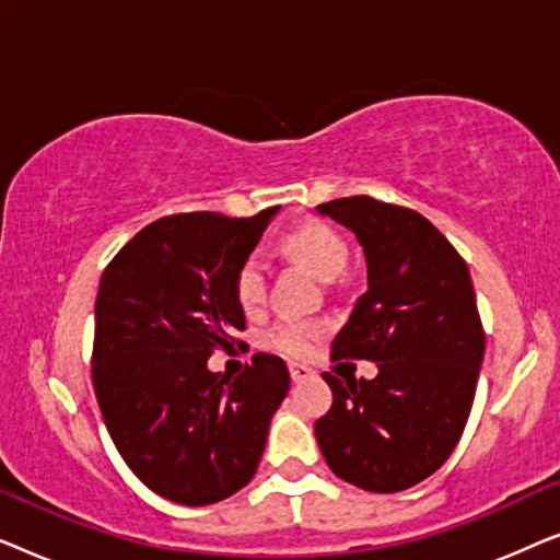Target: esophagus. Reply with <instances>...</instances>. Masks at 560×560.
<instances>
[{
  "instance_id": "1",
  "label": "esophagus",
  "mask_w": 560,
  "mask_h": 560,
  "mask_svg": "<svg viewBox=\"0 0 560 560\" xmlns=\"http://www.w3.org/2000/svg\"><path fill=\"white\" fill-rule=\"evenodd\" d=\"M288 372H290V380H293V382H303V380H308V377H311V370H308V366L295 364V362H290V364H288Z\"/></svg>"
}]
</instances>
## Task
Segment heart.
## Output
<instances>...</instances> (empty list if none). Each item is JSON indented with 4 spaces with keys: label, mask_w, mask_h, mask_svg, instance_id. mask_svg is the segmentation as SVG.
<instances>
[{
    "label": "heart",
    "mask_w": 560,
    "mask_h": 560,
    "mask_svg": "<svg viewBox=\"0 0 560 560\" xmlns=\"http://www.w3.org/2000/svg\"><path fill=\"white\" fill-rule=\"evenodd\" d=\"M280 247L295 262L308 267L320 280H334L347 270L349 262V244L343 240L339 229L328 224L324 219H308L301 224L290 226L282 234ZM234 298L244 313L262 311L267 301V270L265 262L257 255L242 259L234 275ZM326 326L320 320H298L282 318L272 324L265 334V343L280 354L305 357L313 349Z\"/></svg>",
    "instance_id": "obj_1"
}]
</instances>
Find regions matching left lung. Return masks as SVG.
Returning <instances> with one entry per match:
<instances>
[{
	"label": "left lung",
	"mask_w": 560,
	"mask_h": 560,
	"mask_svg": "<svg viewBox=\"0 0 560 560\" xmlns=\"http://www.w3.org/2000/svg\"><path fill=\"white\" fill-rule=\"evenodd\" d=\"M362 242L370 290L331 343V362L366 359L374 380L324 374L331 410L316 439L336 477L402 492L439 471L469 420L485 328L469 267L423 213L372 196L320 203Z\"/></svg>",
	"instance_id": "obj_1"
}]
</instances>
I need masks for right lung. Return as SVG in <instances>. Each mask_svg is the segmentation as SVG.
Listing matches in <instances>:
<instances>
[{"label": "right lung", "mask_w": 560, "mask_h": 560, "mask_svg": "<svg viewBox=\"0 0 560 560\" xmlns=\"http://www.w3.org/2000/svg\"><path fill=\"white\" fill-rule=\"evenodd\" d=\"M278 206L152 221L98 282L91 377L106 431L135 477L165 500L201 508L255 477L267 428L290 389L280 357L209 372L217 349H247L234 275Z\"/></svg>", "instance_id": "add662e5"}]
</instances>
